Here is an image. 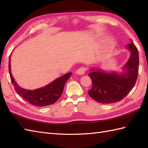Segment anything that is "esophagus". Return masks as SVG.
<instances>
[{
  "label": "esophagus",
  "mask_w": 148,
  "mask_h": 148,
  "mask_svg": "<svg viewBox=\"0 0 148 148\" xmlns=\"http://www.w3.org/2000/svg\"><path fill=\"white\" fill-rule=\"evenodd\" d=\"M86 71V68L84 67H81L79 68L76 71V73L79 75H83L84 74V72Z\"/></svg>",
  "instance_id": "1"
}]
</instances>
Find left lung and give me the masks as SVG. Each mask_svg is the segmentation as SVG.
Instances as JSON below:
<instances>
[{"mask_svg":"<svg viewBox=\"0 0 148 148\" xmlns=\"http://www.w3.org/2000/svg\"><path fill=\"white\" fill-rule=\"evenodd\" d=\"M131 53L130 57L123 67L125 72H107L91 70L88 74L92 81L89 95L99 103H114L120 101L132 90L139 72V53L132 42L127 46Z\"/></svg>","mask_w":148,"mask_h":148,"instance_id":"1","label":"left lung"}]
</instances>
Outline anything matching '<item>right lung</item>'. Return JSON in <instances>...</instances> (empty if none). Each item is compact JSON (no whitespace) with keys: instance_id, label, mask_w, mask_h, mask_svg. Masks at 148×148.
<instances>
[{"instance_id":"right-lung-1","label":"right lung","mask_w":148,"mask_h":148,"mask_svg":"<svg viewBox=\"0 0 148 148\" xmlns=\"http://www.w3.org/2000/svg\"><path fill=\"white\" fill-rule=\"evenodd\" d=\"M11 55L9 56V71L11 82L14 86V90L19 95L27 102L36 106H46L55 103L60 97L64 88V85L69 78L71 76L72 72L65 74L40 88L34 90L23 89L14 81L11 71Z\"/></svg>"}]
</instances>
